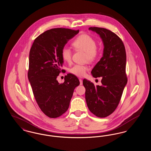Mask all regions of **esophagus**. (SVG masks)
Wrapping results in <instances>:
<instances>
[{
  "instance_id": "1",
  "label": "esophagus",
  "mask_w": 151,
  "mask_h": 151,
  "mask_svg": "<svg viewBox=\"0 0 151 151\" xmlns=\"http://www.w3.org/2000/svg\"><path fill=\"white\" fill-rule=\"evenodd\" d=\"M79 81H80V84L82 85L83 84V80H82V79H79Z\"/></svg>"
}]
</instances>
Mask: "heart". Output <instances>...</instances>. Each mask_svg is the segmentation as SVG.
Wrapping results in <instances>:
<instances>
[{"label":"heart","instance_id":"obj_1","mask_svg":"<svg viewBox=\"0 0 151 151\" xmlns=\"http://www.w3.org/2000/svg\"><path fill=\"white\" fill-rule=\"evenodd\" d=\"M72 46L78 50L86 52V58L89 61H93L99 57L100 49L96 46V42L93 38L87 34H83L78 36L72 42ZM62 57L65 62L70 63L72 60V51L67 47H64L61 52ZM88 67L86 65H76L70 69V72L73 75L84 76L88 70Z\"/></svg>","mask_w":151,"mask_h":151}]
</instances>
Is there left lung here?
<instances>
[{"label": "left lung", "mask_w": 151, "mask_h": 151, "mask_svg": "<svg viewBox=\"0 0 151 151\" xmlns=\"http://www.w3.org/2000/svg\"><path fill=\"white\" fill-rule=\"evenodd\" d=\"M89 30L99 34L104 45L103 57L91 72L94 78H102V86H95L86 79L83 84L89 110L94 115L105 118L115 111L127 83L126 53L122 40L114 32L99 27Z\"/></svg>", "instance_id": "8db88e82"}]
</instances>
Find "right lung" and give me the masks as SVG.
Instances as JSON below:
<instances>
[{
  "instance_id": "add662e5",
  "label": "right lung",
  "mask_w": 151,
  "mask_h": 151,
  "mask_svg": "<svg viewBox=\"0 0 151 151\" xmlns=\"http://www.w3.org/2000/svg\"><path fill=\"white\" fill-rule=\"evenodd\" d=\"M68 28H53L45 31L34 41L29 52L28 77L36 102L43 113L51 118L63 114L68 110L78 78L68 73L65 82L57 80L63 59L61 52L69 40L79 33Z\"/></svg>"
}]
</instances>
